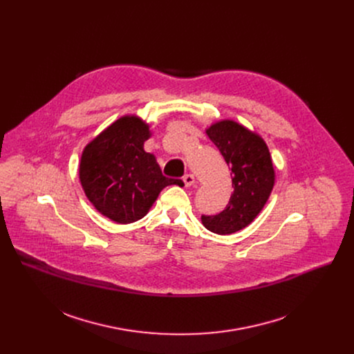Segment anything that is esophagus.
I'll use <instances>...</instances> for the list:
<instances>
[{"label":"esophagus","instance_id":"obj_1","mask_svg":"<svg viewBox=\"0 0 354 354\" xmlns=\"http://www.w3.org/2000/svg\"><path fill=\"white\" fill-rule=\"evenodd\" d=\"M185 186H192L194 183V176L192 174H186L183 178H182Z\"/></svg>","mask_w":354,"mask_h":354}]
</instances>
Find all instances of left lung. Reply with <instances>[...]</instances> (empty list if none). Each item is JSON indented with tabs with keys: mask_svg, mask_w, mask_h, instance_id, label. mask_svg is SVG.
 Instances as JSON below:
<instances>
[{
	"mask_svg": "<svg viewBox=\"0 0 354 354\" xmlns=\"http://www.w3.org/2000/svg\"><path fill=\"white\" fill-rule=\"evenodd\" d=\"M206 133L231 169L234 192L221 213L203 214L201 221L209 231L228 235L245 228L261 213L274 185V169L266 142L243 126L223 120Z\"/></svg>",
	"mask_w": 354,
	"mask_h": 354,
	"instance_id": "left-lung-1",
	"label": "left lung"
}]
</instances>
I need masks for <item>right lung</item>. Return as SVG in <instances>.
Instances as JSON below:
<instances>
[{"mask_svg":"<svg viewBox=\"0 0 354 354\" xmlns=\"http://www.w3.org/2000/svg\"><path fill=\"white\" fill-rule=\"evenodd\" d=\"M148 124L136 116L112 123L84 149L80 180L95 209L119 224L142 218L174 179L144 151Z\"/></svg>","mask_w":354,"mask_h":354,"instance_id":"1","label":"right lung"}]
</instances>
